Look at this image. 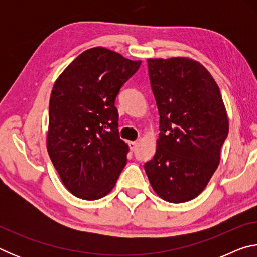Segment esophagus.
Segmentation results:
<instances>
[{"instance_id": "1", "label": "esophagus", "mask_w": 257, "mask_h": 257, "mask_svg": "<svg viewBox=\"0 0 257 257\" xmlns=\"http://www.w3.org/2000/svg\"><path fill=\"white\" fill-rule=\"evenodd\" d=\"M128 145H129V149H130V151H136V149H137V145H138V143L137 142H129L128 143Z\"/></svg>"}]
</instances>
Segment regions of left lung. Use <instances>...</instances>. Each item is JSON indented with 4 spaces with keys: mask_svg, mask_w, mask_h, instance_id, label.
I'll use <instances>...</instances> for the list:
<instances>
[{
    "mask_svg": "<svg viewBox=\"0 0 257 257\" xmlns=\"http://www.w3.org/2000/svg\"><path fill=\"white\" fill-rule=\"evenodd\" d=\"M149 76L160 115L154 158L144 168L164 201L197 197L220 163L229 132L219 86L197 61L149 59Z\"/></svg>",
    "mask_w": 257,
    "mask_h": 257,
    "instance_id": "left-lung-1",
    "label": "left lung"
}]
</instances>
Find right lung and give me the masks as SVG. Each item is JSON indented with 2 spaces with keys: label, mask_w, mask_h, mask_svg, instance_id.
Wrapping results in <instances>:
<instances>
[{
  "label": "right lung",
  "mask_w": 257,
  "mask_h": 257,
  "mask_svg": "<svg viewBox=\"0 0 257 257\" xmlns=\"http://www.w3.org/2000/svg\"><path fill=\"white\" fill-rule=\"evenodd\" d=\"M141 63L93 47L77 56L55 81L46 146L63 185L76 197H104L127 163L129 146L119 136L114 103Z\"/></svg>",
  "instance_id": "1"
}]
</instances>
